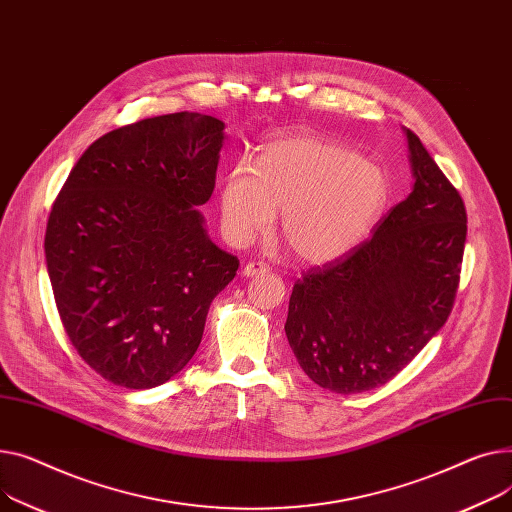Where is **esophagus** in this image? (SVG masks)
<instances>
[{
  "mask_svg": "<svg viewBox=\"0 0 512 512\" xmlns=\"http://www.w3.org/2000/svg\"><path fill=\"white\" fill-rule=\"evenodd\" d=\"M268 266L266 264H262V262H248V264H244V277H256V275H264V273H268Z\"/></svg>",
  "mask_w": 512,
  "mask_h": 512,
  "instance_id": "1",
  "label": "esophagus"
}]
</instances>
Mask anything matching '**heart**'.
Instances as JSON below:
<instances>
[{
  "mask_svg": "<svg viewBox=\"0 0 512 512\" xmlns=\"http://www.w3.org/2000/svg\"><path fill=\"white\" fill-rule=\"evenodd\" d=\"M390 204L386 171L339 142L281 134L260 146L254 167L237 161L219 194L221 221L235 246L273 225L304 262L326 264L362 246Z\"/></svg>",
  "mask_w": 512,
  "mask_h": 512,
  "instance_id": "1",
  "label": "heart"
}]
</instances>
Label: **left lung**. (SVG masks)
Listing matches in <instances>:
<instances>
[{"label": "left lung", "mask_w": 512, "mask_h": 512, "mask_svg": "<svg viewBox=\"0 0 512 512\" xmlns=\"http://www.w3.org/2000/svg\"><path fill=\"white\" fill-rule=\"evenodd\" d=\"M413 190L372 239L293 285L285 335L322 388L366 393L397 376L444 326L467 237L457 188L405 130Z\"/></svg>", "instance_id": "left-lung-1"}]
</instances>
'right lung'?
Segmentation results:
<instances>
[{
  "label": "right lung",
  "mask_w": 512,
  "mask_h": 512,
  "mask_svg": "<svg viewBox=\"0 0 512 512\" xmlns=\"http://www.w3.org/2000/svg\"><path fill=\"white\" fill-rule=\"evenodd\" d=\"M223 130L190 111L117 128L84 150L53 202L45 260L59 318L117 386L153 388L184 370L237 273L198 210L215 190Z\"/></svg>",
  "instance_id": "obj_1"
}]
</instances>
